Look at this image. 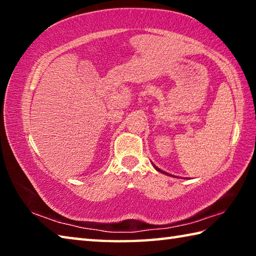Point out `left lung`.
Instances as JSON below:
<instances>
[{
    "label": "left lung",
    "mask_w": 256,
    "mask_h": 256,
    "mask_svg": "<svg viewBox=\"0 0 256 256\" xmlns=\"http://www.w3.org/2000/svg\"><path fill=\"white\" fill-rule=\"evenodd\" d=\"M154 167L156 168V170H157L158 172H162V174H164V175H168V172H164V170H159L158 167H156V164H154ZM168 176H172V175H168Z\"/></svg>",
    "instance_id": "1"
}]
</instances>
